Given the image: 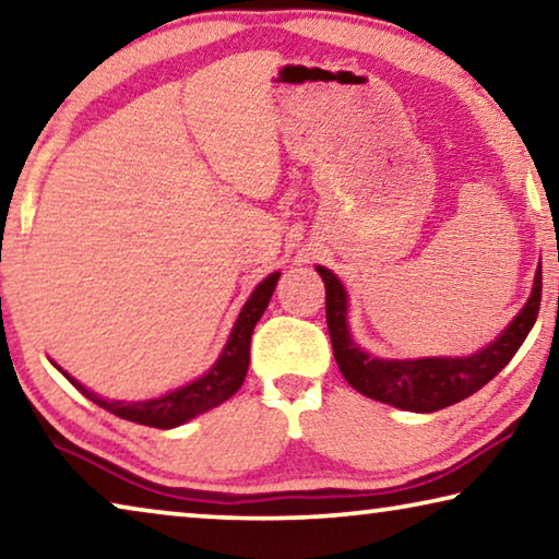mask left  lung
Listing matches in <instances>:
<instances>
[{"instance_id":"8db88e82","label":"left lung","mask_w":559,"mask_h":559,"mask_svg":"<svg viewBox=\"0 0 559 559\" xmlns=\"http://www.w3.org/2000/svg\"><path fill=\"white\" fill-rule=\"evenodd\" d=\"M316 271L325 283L328 333H331L333 356L343 378L366 397L413 413L442 411L490 383L533 331L539 313V298H543V271H537L533 294H530L525 308L512 318V323L498 335V341L467 358L385 360L368 356L350 338L348 296H345L343 283L323 265H318Z\"/></svg>"}]
</instances>
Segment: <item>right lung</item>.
I'll return each mask as SVG.
<instances>
[{
    "label": "right lung",
    "instance_id": "right-lung-1",
    "mask_svg": "<svg viewBox=\"0 0 559 559\" xmlns=\"http://www.w3.org/2000/svg\"><path fill=\"white\" fill-rule=\"evenodd\" d=\"M278 276L281 273H271L269 278H263L259 286H255L251 298L246 300L241 313H238L234 331L228 335L226 348L221 350L214 368H211L206 376L193 380V383L176 388V391L166 393L162 397H154V401H136V403L106 401V397H99L96 393L86 391L79 380L64 373L61 368L59 370L79 393L86 395L88 401L96 403L99 407H104V411L119 415L123 420L148 425V428H162V430L176 428V425H183L186 420L197 418V415L228 401V397L243 385L246 373H248V360H251L253 328L259 323V318L263 316L265 308H269V300L273 296V288H276Z\"/></svg>",
    "mask_w": 559,
    "mask_h": 559
}]
</instances>
